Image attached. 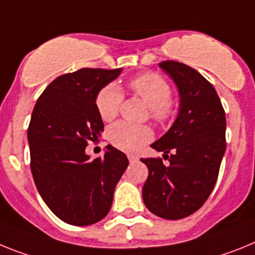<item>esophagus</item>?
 <instances>
[{
	"label": "esophagus",
	"mask_w": 255,
	"mask_h": 255,
	"mask_svg": "<svg viewBox=\"0 0 255 255\" xmlns=\"http://www.w3.org/2000/svg\"><path fill=\"white\" fill-rule=\"evenodd\" d=\"M128 159H129V161H136L138 160V156H136L133 154H128Z\"/></svg>",
	"instance_id": "1"
}]
</instances>
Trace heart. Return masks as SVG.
Segmentation results:
<instances>
[{
    "label": "heart",
    "mask_w": 255,
    "mask_h": 255,
    "mask_svg": "<svg viewBox=\"0 0 255 255\" xmlns=\"http://www.w3.org/2000/svg\"><path fill=\"white\" fill-rule=\"evenodd\" d=\"M130 88L150 109V117L163 123L172 115V90L160 75L147 73L138 75L130 82ZM123 94L117 85H108L96 97V109L100 118L110 122L118 115ZM109 140L115 147L127 152H137L152 138V132L146 126H133L119 122L108 130Z\"/></svg>",
    "instance_id": "1"
}]
</instances>
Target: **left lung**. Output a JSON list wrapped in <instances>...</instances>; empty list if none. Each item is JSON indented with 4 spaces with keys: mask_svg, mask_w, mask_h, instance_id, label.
<instances>
[{
    "mask_svg": "<svg viewBox=\"0 0 255 255\" xmlns=\"http://www.w3.org/2000/svg\"><path fill=\"white\" fill-rule=\"evenodd\" d=\"M180 95L176 121L151 143L163 158L141 159L149 169L142 187L146 208L164 220L195 213L209 198L226 151V115L220 97L199 72L177 61L159 64Z\"/></svg>",
    "mask_w": 255,
    "mask_h": 255,
    "instance_id": "8db88e82",
    "label": "left lung"
}]
</instances>
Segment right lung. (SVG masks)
Returning <instances> with one entry per match:
<instances>
[{
	"label": "right lung",
	"instance_id": "obj_1",
	"mask_svg": "<svg viewBox=\"0 0 255 255\" xmlns=\"http://www.w3.org/2000/svg\"><path fill=\"white\" fill-rule=\"evenodd\" d=\"M119 69H79L57 77L35 103L28 128L30 169L41 198L63 222L88 226L109 213L117 183L128 167L125 152L108 145L86 154L104 130L96 97Z\"/></svg>",
	"mask_w": 255,
	"mask_h": 255
}]
</instances>
